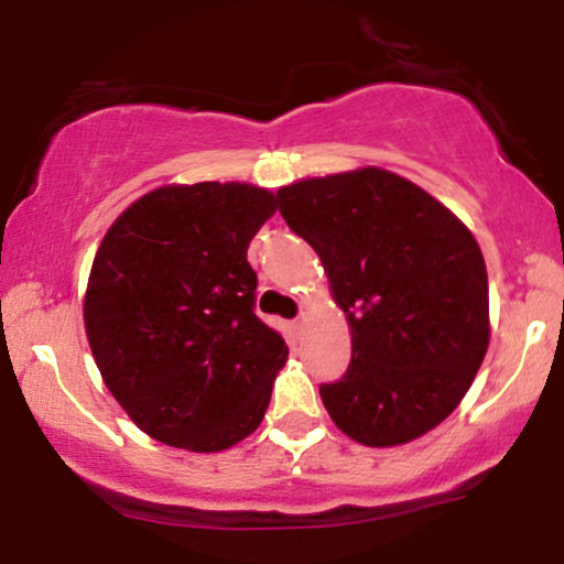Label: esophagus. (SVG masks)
<instances>
[{
	"instance_id": "esophagus-1",
	"label": "esophagus",
	"mask_w": 564,
	"mask_h": 564,
	"mask_svg": "<svg viewBox=\"0 0 564 564\" xmlns=\"http://www.w3.org/2000/svg\"><path fill=\"white\" fill-rule=\"evenodd\" d=\"M307 321H310V318H307V313H302L300 318L294 321V328H296V332H304V328H307Z\"/></svg>"
}]
</instances>
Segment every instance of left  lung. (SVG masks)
Returning a JSON list of instances; mask_svg holds the SVG:
<instances>
[{
    "label": "left lung",
    "mask_w": 564,
    "mask_h": 564,
    "mask_svg": "<svg viewBox=\"0 0 564 564\" xmlns=\"http://www.w3.org/2000/svg\"><path fill=\"white\" fill-rule=\"evenodd\" d=\"M278 209L318 251L352 334L347 373L321 384L334 424L371 448L435 430L464 400L490 341L488 270L471 230L379 166L291 183Z\"/></svg>",
    "instance_id": "8db88e82"
}]
</instances>
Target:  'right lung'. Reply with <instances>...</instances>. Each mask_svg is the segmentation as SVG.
Returning <instances> with one entry per match:
<instances>
[{
  "label": "right lung",
  "instance_id": "obj_1",
  "mask_svg": "<svg viewBox=\"0 0 564 564\" xmlns=\"http://www.w3.org/2000/svg\"><path fill=\"white\" fill-rule=\"evenodd\" d=\"M278 200L249 183L164 185L127 206L97 246L84 328L106 387L145 435L228 451L270 405L289 358L254 313L251 238Z\"/></svg>",
  "mask_w": 564,
  "mask_h": 564
}]
</instances>
